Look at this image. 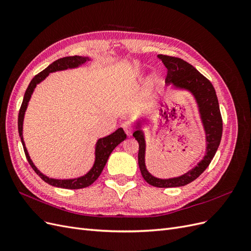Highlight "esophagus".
Wrapping results in <instances>:
<instances>
[{"label":"esophagus","instance_id":"obj_1","mask_svg":"<svg viewBox=\"0 0 251 251\" xmlns=\"http://www.w3.org/2000/svg\"><path fill=\"white\" fill-rule=\"evenodd\" d=\"M123 128L125 133L127 135V136H132L133 134V125L130 123V121H126V123L123 124Z\"/></svg>","mask_w":251,"mask_h":251}]
</instances>
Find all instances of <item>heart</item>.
<instances>
[{"instance_id": "1", "label": "heart", "mask_w": 251, "mask_h": 251, "mask_svg": "<svg viewBox=\"0 0 251 251\" xmlns=\"http://www.w3.org/2000/svg\"><path fill=\"white\" fill-rule=\"evenodd\" d=\"M159 83V77L156 73H151L146 81V94H144V97L150 98L151 97V95L154 94V92L156 91L157 87Z\"/></svg>"}]
</instances>
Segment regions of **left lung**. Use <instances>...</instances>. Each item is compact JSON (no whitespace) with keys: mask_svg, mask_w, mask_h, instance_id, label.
<instances>
[{"mask_svg":"<svg viewBox=\"0 0 251 251\" xmlns=\"http://www.w3.org/2000/svg\"><path fill=\"white\" fill-rule=\"evenodd\" d=\"M157 57L168 69V75L165 79L166 86H172L174 90L186 91L195 98L205 132V153L197 165L181 176L166 179L153 176L147 169V142L142 127L144 121H148L149 118H141L136 120V131L133 134L135 139L139 143L138 164L143 179L151 185L156 187L184 186L198 178L207 169L212 158L215 157L222 137V117L215 88L206 77H204L195 67L183 59L162 54H159Z\"/></svg>","mask_w":251,"mask_h":251,"instance_id":"1","label":"left lung"}]
</instances>
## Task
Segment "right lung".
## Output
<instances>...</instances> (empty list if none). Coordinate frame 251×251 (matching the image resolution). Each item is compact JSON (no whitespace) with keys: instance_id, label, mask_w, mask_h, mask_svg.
I'll return each mask as SVG.
<instances>
[{"instance_id":"add662e5","label":"right lung","mask_w":251,"mask_h":251,"mask_svg":"<svg viewBox=\"0 0 251 251\" xmlns=\"http://www.w3.org/2000/svg\"><path fill=\"white\" fill-rule=\"evenodd\" d=\"M90 58L88 56H67L59 58L55 62H53L51 65H49L46 69L40 72L37 75L32 78V80L30 81L29 86L26 90L25 95H24V100H23L20 113H19V119H18V126H19V134L21 137V141L23 144V148H24V151L27 160L29 164L31 165V168L34 170V172L39 175V176L45 181L47 182L48 184L55 186V187H60V188H68V189H78V188H83L91 185L93 182L100 177V175L101 174L105 163H107L109 156L113 151V150L115 149L119 143L123 142L126 138V135L125 134L124 130L121 127L117 128L115 132H113L112 134L105 136V137L100 138L96 141L95 144V159H94V163L93 166L91 168V170L83 175V176L77 177V178H73V179H54V178H49L46 175H44L42 172L37 170L34 163L32 162L31 158L29 156L28 151L25 146V141L24 138H23V124H24V117H25V113L28 107V103L30 98H31V95L34 92L35 87L41 83L45 78H46L50 73L56 72V71H64L68 69H75V68L81 67L82 65H85L87 62H90Z\"/></svg>"}]
</instances>
